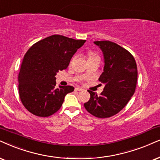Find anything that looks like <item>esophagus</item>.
<instances>
[{
	"instance_id": "1",
	"label": "esophagus",
	"mask_w": 160,
	"mask_h": 160,
	"mask_svg": "<svg viewBox=\"0 0 160 160\" xmlns=\"http://www.w3.org/2000/svg\"><path fill=\"white\" fill-rule=\"evenodd\" d=\"M76 91V92H82V88H80V87H77V88H75V89H74Z\"/></svg>"
}]
</instances>
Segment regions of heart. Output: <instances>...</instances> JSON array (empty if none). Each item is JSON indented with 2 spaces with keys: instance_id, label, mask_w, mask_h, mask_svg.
I'll use <instances>...</instances> for the list:
<instances>
[{
  "instance_id": "heart-1",
  "label": "heart",
  "mask_w": 160,
  "mask_h": 160,
  "mask_svg": "<svg viewBox=\"0 0 160 160\" xmlns=\"http://www.w3.org/2000/svg\"><path fill=\"white\" fill-rule=\"evenodd\" d=\"M88 59H90V58H100V57H99V55L96 53V52H92V51L88 52Z\"/></svg>"
}]
</instances>
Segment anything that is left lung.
<instances>
[{
	"label": "left lung",
	"instance_id": "left-lung-1",
	"mask_svg": "<svg viewBox=\"0 0 160 160\" xmlns=\"http://www.w3.org/2000/svg\"><path fill=\"white\" fill-rule=\"evenodd\" d=\"M103 52L105 66L99 80L105 84L99 95L88 90L90 99L84 103L87 112L98 118H108L120 112L134 94L137 66L128 50L109 40L94 41Z\"/></svg>",
	"mask_w": 160,
	"mask_h": 160
}]
</instances>
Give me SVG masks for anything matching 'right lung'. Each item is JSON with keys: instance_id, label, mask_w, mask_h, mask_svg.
I'll return each instance as SVG.
<instances>
[{"instance_id": "obj_1", "label": "right lung", "mask_w": 160, "mask_h": 160, "mask_svg": "<svg viewBox=\"0 0 160 160\" xmlns=\"http://www.w3.org/2000/svg\"><path fill=\"white\" fill-rule=\"evenodd\" d=\"M86 40L54 35L29 48L18 74V93L23 106L35 116L47 117L61 107L72 86L56 88V74L66 69L72 56Z\"/></svg>"}]
</instances>
